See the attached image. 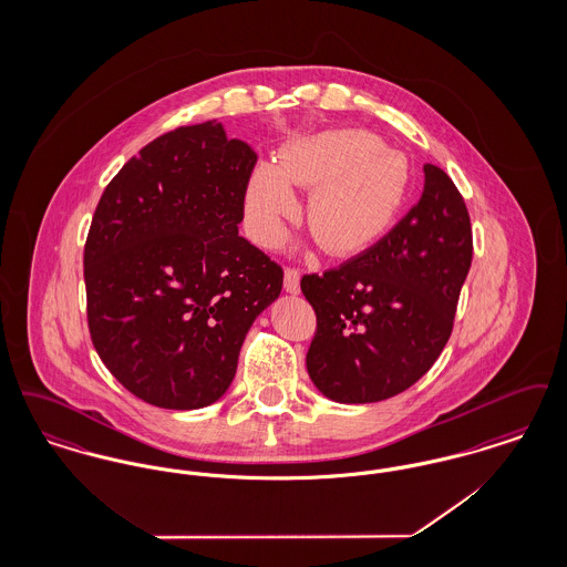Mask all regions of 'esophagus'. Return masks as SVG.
<instances>
[{
  "label": "esophagus",
  "mask_w": 567,
  "mask_h": 567,
  "mask_svg": "<svg viewBox=\"0 0 567 567\" xmlns=\"http://www.w3.org/2000/svg\"><path fill=\"white\" fill-rule=\"evenodd\" d=\"M285 291L291 296L299 293V270L297 268L285 270Z\"/></svg>",
  "instance_id": "esophagus-1"
}]
</instances>
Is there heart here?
Listing matches in <instances>:
<instances>
[{
	"instance_id": "b5f03b06",
	"label": "heart",
	"mask_w": 567,
	"mask_h": 567,
	"mask_svg": "<svg viewBox=\"0 0 567 567\" xmlns=\"http://www.w3.org/2000/svg\"><path fill=\"white\" fill-rule=\"evenodd\" d=\"M412 181L410 162L363 130L301 137L278 163H259L246 185L244 210L255 243L276 248L299 213L291 187H312L306 218L327 252L365 248L389 227Z\"/></svg>"
}]
</instances>
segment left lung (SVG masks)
Masks as SVG:
<instances>
[{
	"mask_svg": "<svg viewBox=\"0 0 567 567\" xmlns=\"http://www.w3.org/2000/svg\"><path fill=\"white\" fill-rule=\"evenodd\" d=\"M416 206L340 268L301 278L317 315L306 368L324 398L382 402L430 372L444 351L472 266V225L451 176L425 163Z\"/></svg>",
	"mask_w": 567,
	"mask_h": 567,
	"instance_id": "1",
	"label": "left lung"
}]
</instances>
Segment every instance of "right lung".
Returning a JSON list of instances; mask_svg holds the SVG:
<instances>
[{
    "instance_id": "1",
    "label": "right lung",
    "mask_w": 567,
    "mask_h": 567,
    "mask_svg": "<svg viewBox=\"0 0 567 567\" xmlns=\"http://www.w3.org/2000/svg\"><path fill=\"white\" fill-rule=\"evenodd\" d=\"M257 163L216 121L146 144L104 190L84 244L93 347L130 393L167 410L215 404L282 268L244 240Z\"/></svg>"
}]
</instances>
